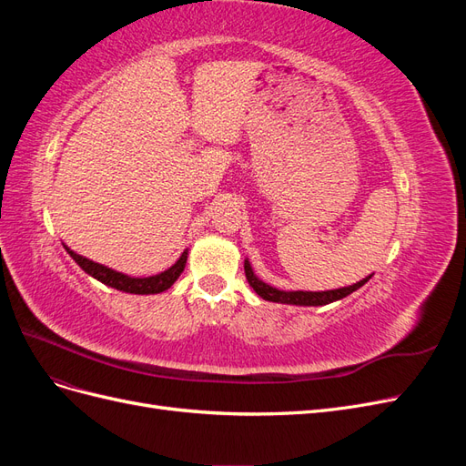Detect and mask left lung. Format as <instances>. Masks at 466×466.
Segmentation results:
<instances>
[{"instance_id":"8db88e82","label":"left lung","mask_w":466,"mask_h":466,"mask_svg":"<svg viewBox=\"0 0 466 466\" xmlns=\"http://www.w3.org/2000/svg\"><path fill=\"white\" fill-rule=\"evenodd\" d=\"M245 276L248 279L250 288L255 289L262 299L266 301H272V303H286V305H299V307H320V305H329L334 303L338 299H344L348 298L350 293H354L356 289H360L365 281H370V278L373 274H370L368 278H363L356 284L346 286V288H338V289H327V291H286V289H278L270 284H266L262 281L255 270H252V266L248 262V258H245Z\"/></svg>"}]
</instances>
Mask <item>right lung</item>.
Returning a JSON list of instances; mask_svg holds the SVG:
<instances>
[{
    "mask_svg": "<svg viewBox=\"0 0 466 466\" xmlns=\"http://www.w3.org/2000/svg\"><path fill=\"white\" fill-rule=\"evenodd\" d=\"M64 248L67 250V255L77 262L81 270L89 274L91 278L98 279L101 284H105L108 288H115V289L124 291V293H134V295H155V293H161V291L168 289L178 279L182 270H185L187 258H188V248H187L180 255V258L171 268H167L165 272H159L155 276H147V278H134V276H128V274H122L118 270H112V268H108L105 264H98V262H93L86 257H81V255H77V252L69 248L67 245H64Z\"/></svg>",
    "mask_w": 466,
    "mask_h": 466,
    "instance_id": "1",
    "label": "right lung"
}]
</instances>
